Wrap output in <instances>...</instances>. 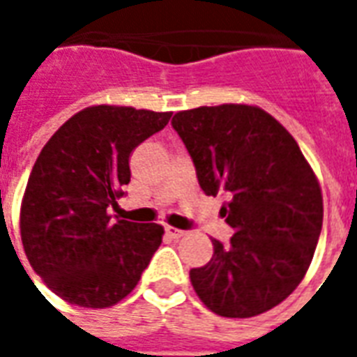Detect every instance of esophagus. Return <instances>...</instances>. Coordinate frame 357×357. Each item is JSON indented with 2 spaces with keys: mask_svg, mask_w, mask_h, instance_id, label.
<instances>
[{
  "mask_svg": "<svg viewBox=\"0 0 357 357\" xmlns=\"http://www.w3.org/2000/svg\"><path fill=\"white\" fill-rule=\"evenodd\" d=\"M164 231H166V235L172 237V239H179V237H183V235H185V231L176 229V227H170V225H166V227H164Z\"/></svg>",
  "mask_w": 357,
  "mask_h": 357,
  "instance_id": "34e87169",
  "label": "esophagus"
}]
</instances>
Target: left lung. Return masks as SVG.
<instances>
[{"label": "left lung", "mask_w": 357, "mask_h": 357, "mask_svg": "<svg viewBox=\"0 0 357 357\" xmlns=\"http://www.w3.org/2000/svg\"><path fill=\"white\" fill-rule=\"evenodd\" d=\"M172 128L183 141L229 243L189 271L199 298L218 315L252 317L291 294L306 275L323 225L319 183L291 133L258 107L220 105L181 110Z\"/></svg>", "instance_id": "1"}]
</instances>
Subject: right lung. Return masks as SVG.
<instances>
[{"label":"right lung","mask_w":357,"mask_h":357,"mask_svg":"<svg viewBox=\"0 0 357 357\" xmlns=\"http://www.w3.org/2000/svg\"><path fill=\"white\" fill-rule=\"evenodd\" d=\"M172 112L89 107L53 133L28 178L20 237L51 291L82 307L128 296L162 243V225L112 220L130 183V155Z\"/></svg>","instance_id":"right-lung-1"}]
</instances>
